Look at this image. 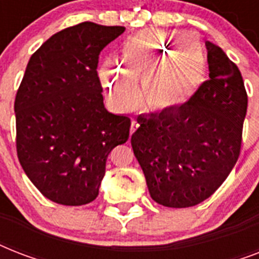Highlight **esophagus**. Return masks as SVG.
<instances>
[{
	"label": "esophagus",
	"mask_w": 259,
	"mask_h": 259,
	"mask_svg": "<svg viewBox=\"0 0 259 259\" xmlns=\"http://www.w3.org/2000/svg\"><path fill=\"white\" fill-rule=\"evenodd\" d=\"M138 127H140L138 122L136 121V119H133V121H132V126H130V136H132V134H133L134 132L138 129Z\"/></svg>",
	"instance_id": "34e87169"
}]
</instances>
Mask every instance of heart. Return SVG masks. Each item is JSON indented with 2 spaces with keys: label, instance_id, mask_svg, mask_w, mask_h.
<instances>
[{
  "label": "heart",
  "instance_id": "obj_1",
  "mask_svg": "<svg viewBox=\"0 0 259 259\" xmlns=\"http://www.w3.org/2000/svg\"><path fill=\"white\" fill-rule=\"evenodd\" d=\"M119 59V66L105 63L99 76L111 103L123 111L140 101L138 80L146 109L168 113L196 95L207 72L203 47L183 30H141L122 44Z\"/></svg>",
  "mask_w": 259,
  "mask_h": 259
}]
</instances>
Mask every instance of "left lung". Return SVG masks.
I'll list each match as a JSON object with an SVG mask.
<instances>
[{
    "label": "left lung",
    "mask_w": 259,
    "mask_h": 259,
    "mask_svg": "<svg viewBox=\"0 0 259 259\" xmlns=\"http://www.w3.org/2000/svg\"><path fill=\"white\" fill-rule=\"evenodd\" d=\"M209 79L168 113L138 115L133 152L158 204L185 208L208 199L227 179L242 148L247 93L237 64L205 42Z\"/></svg>",
    "instance_id": "1"
}]
</instances>
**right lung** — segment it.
<instances>
[{
	"mask_svg": "<svg viewBox=\"0 0 259 259\" xmlns=\"http://www.w3.org/2000/svg\"><path fill=\"white\" fill-rule=\"evenodd\" d=\"M125 26L80 22L32 56L14 101L18 161L50 200L83 205L99 193L110 152L127 141L130 118L103 105L98 62Z\"/></svg>",
	"mask_w": 259,
	"mask_h": 259,
	"instance_id": "add662e5",
	"label": "right lung"
}]
</instances>
